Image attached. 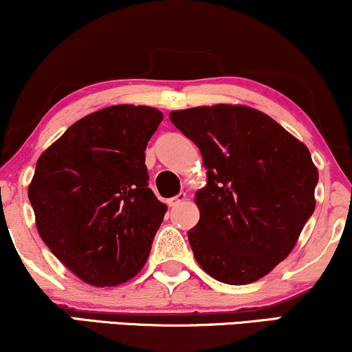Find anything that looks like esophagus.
<instances>
[{
  "label": "esophagus",
  "mask_w": 352,
  "mask_h": 352,
  "mask_svg": "<svg viewBox=\"0 0 352 352\" xmlns=\"http://www.w3.org/2000/svg\"><path fill=\"white\" fill-rule=\"evenodd\" d=\"M184 201H186V193H184V191H180V193L177 195V197H173V198L168 199V206H179V204L184 203Z\"/></svg>",
  "instance_id": "esophagus-1"
}]
</instances>
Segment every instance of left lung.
<instances>
[{"instance_id":"left-lung-1","label":"left lung","mask_w":352,"mask_h":352,"mask_svg":"<svg viewBox=\"0 0 352 352\" xmlns=\"http://www.w3.org/2000/svg\"><path fill=\"white\" fill-rule=\"evenodd\" d=\"M168 117L208 168L195 195L199 221L188 230L198 265L232 286L258 281L287 258L314 214L318 170L310 151L247 105L193 107Z\"/></svg>"}]
</instances>
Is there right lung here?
<instances>
[{
  "label": "right lung",
  "mask_w": 352,
  "mask_h": 352,
  "mask_svg": "<svg viewBox=\"0 0 352 352\" xmlns=\"http://www.w3.org/2000/svg\"><path fill=\"white\" fill-rule=\"evenodd\" d=\"M164 115L112 105L73 123L38 157L29 199L53 255L96 287L130 281L167 212L148 188L146 146Z\"/></svg>",
  "instance_id": "1"
}]
</instances>
